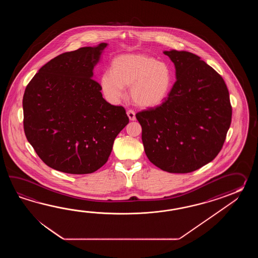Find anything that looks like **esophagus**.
<instances>
[{
	"instance_id": "esophagus-1",
	"label": "esophagus",
	"mask_w": 258,
	"mask_h": 258,
	"mask_svg": "<svg viewBox=\"0 0 258 258\" xmlns=\"http://www.w3.org/2000/svg\"><path fill=\"white\" fill-rule=\"evenodd\" d=\"M127 115L129 117V119L131 121H135L136 120V112L133 110H127Z\"/></svg>"
}]
</instances>
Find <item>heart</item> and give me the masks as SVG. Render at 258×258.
<instances>
[{"label":"heart","mask_w":258,"mask_h":258,"mask_svg":"<svg viewBox=\"0 0 258 258\" xmlns=\"http://www.w3.org/2000/svg\"><path fill=\"white\" fill-rule=\"evenodd\" d=\"M111 72H104L100 87L105 97L117 101L130 88L135 104L142 108L155 107L163 102L171 88V73L163 62L146 54H126L116 57Z\"/></svg>","instance_id":"heart-1"}]
</instances>
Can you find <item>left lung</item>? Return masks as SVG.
Segmentation results:
<instances>
[{
    "label": "left lung",
    "instance_id": "1",
    "mask_svg": "<svg viewBox=\"0 0 258 258\" xmlns=\"http://www.w3.org/2000/svg\"><path fill=\"white\" fill-rule=\"evenodd\" d=\"M176 80L159 106L136 114L150 162L170 173H188L218 156L231 122L230 94L221 76L198 55L166 50Z\"/></svg>",
    "mask_w": 258,
    "mask_h": 258
}]
</instances>
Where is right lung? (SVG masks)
<instances>
[{
  "label": "right lung",
  "instance_id": "obj_1",
  "mask_svg": "<svg viewBox=\"0 0 258 258\" xmlns=\"http://www.w3.org/2000/svg\"><path fill=\"white\" fill-rule=\"evenodd\" d=\"M107 44L84 47L49 60L23 97L24 131L45 164L70 174H88L107 162L129 118L108 103L93 77Z\"/></svg>",
  "mask_w": 258,
  "mask_h": 258
}]
</instances>
